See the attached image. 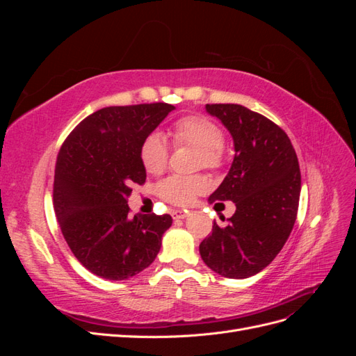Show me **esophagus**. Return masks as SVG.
I'll return each mask as SVG.
<instances>
[{
    "instance_id": "34e87169",
    "label": "esophagus",
    "mask_w": 356,
    "mask_h": 356,
    "mask_svg": "<svg viewBox=\"0 0 356 356\" xmlns=\"http://www.w3.org/2000/svg\"><path fill=\"white\" fill-rule=\"evenodd\" d=\"M188 217V211H175L172 213V218L174 220H184Z\"/></svg>"
}]
</instances>
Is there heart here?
<instances>
[{"label":"heart","instance_id":"obj_1","mask_svg":"<svg viewBox=\"0 0 356 356\" xmlns=\"http://www.w3.org/2000/svg\"><path fill=\"white\" fill-rule=\"evenodd\" d=\"M170 136L175 145H190L197 149V165L215 169L224 161V135L221 129L203 115L182 117L172 126ZM139 156L147 172L159 174L168 163L169 148L165 138L159 132L149 134L141 144ZM208 181L200 175L181 177L172 175L163 179L157 186V193L161 199L177 204L187 207L197 195L207 191Z\"/></svg>","mask_w":356,"mask_h":356}]
</instances>
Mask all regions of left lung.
<instances>
[{
  "instance_id": "1",
  "label": "left lung",
  "mask_w": 356,
  "mask_h": 356,
  "mask_svg": "<svg viewBox=\"0 0 356 356\" xmlns=\"http://www.w3.org/2000/svg\"><path fill=\"white\" fill-rule=\"evenodd\" d=\"M204 108L227 129L234 145L229 174L208 202L232 200L236 212L224 229L213 222L199 251L215 273L245 279L275 260L294 227L301 190L298 160L288 135L264 115L238 104Z\"/></svg>"
}]
</instances>
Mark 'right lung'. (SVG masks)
Wrapping results in <instances>:
<instances>
[{
	"label": "right lung",
	"mask_w": 356,
	"mask_h": 356,
	"mask_svg": "<svg viewBox=\"0 0 356 356\" xmlns=\"http://www.w3.org/2000/svg\"><path fill=\"white\" fill-rule=\"evenodd\" d=\"M175 110L165 102L106 106L86 117L60 147L53 207L70 250L93 275L124 281L154 261L170 215H129L132 184H144L141 144Z\"/></svg>",
	"instance_id": "1"
}]
</instances>
